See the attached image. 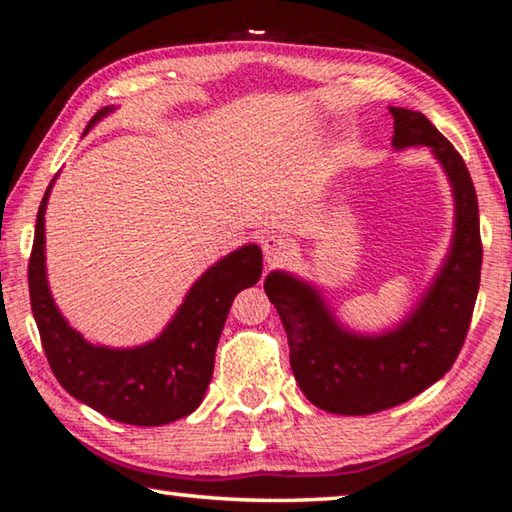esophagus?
Wrapping results in <instances>:
<instances>
[{"instance_id": "34e87169", "label": "esophagus", "mask_w": 512, "mask_h": 512, "mask_svg": "<svg viewBox=\"0 0 512 512\" xmlns=\"http://www.w3.org/2000/svg\"><path fill=\"white\" fill-rule=\"evenodd\" d=\"M263 256L267 265H279L292 256V242L279 233H270L263 238Z\"/></svg>"}]
</instances>
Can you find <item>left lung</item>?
Masks as SVG:
<instances>
[{"label":"left lung","instance_id":"1","mask_svg":"<svg viewBox=\"0 0 512 512\" xmlns=\"http://www.w3.org/2000/svg\"><path fill=\"white\" fill-rule=\"evenodd\" d=\"M392 147H429L454 197V236L429 288L395 329H347L311 281L274 270L265 292L288 333L290 367L326 413L372 415L404 404L445 376L463 347L481 281L479 201L467 165L429 117L390 106Z\"/></svg>","mask_w":512,"mask_h":512}]
</instances>
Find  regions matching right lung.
I'll list each match as a JSON object with an SVG mask.
<instances>
[{
    "mask_svg": "<svg viewBox=\"0 0 512 512\" xmlns=\"http://www.w3.org/2000/svg\"><path fill=\"white\" fill-rule=\"evenodd\" d=\"M113 111L115 106H104L83 136ZM56 177L40 201L29 258L31 311L54 376L74 399L115 422L163 426L181 420L199 408L213 379L215 349L233 299L261 279V247L242 245L208 267L154 340L138 347L95 345L70 326L49 290L45 211Z\"/></svg>",
    "mask_w": 512,
    "mask_h": 512,
    "instance_id": "obj_1",
    "label": "right lung"
}]
</instances>
